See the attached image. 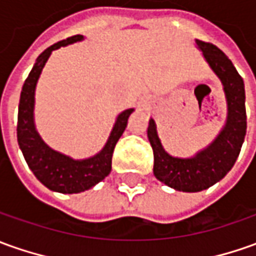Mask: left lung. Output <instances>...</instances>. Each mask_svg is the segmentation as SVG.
<instances>
[{
    "label": "left lung",
    "instance_id": "left-lung-1",
    "mask_svg": "<svg viewBox=\"0 0 256 256\" xmlns=\"http://www.w3.org/2000/svg\"><path fill=\"white\" fill-rule=\"evenodd\" d=\"M210 68L220 78L227 99V123L204 150L192 158H178L164 150L156 122L150 119L147 136L154 152V175L158 180L182 192H200L220 179L236 164L246 133L244 81L231 60L212 43L196 40Z\"/></svg>",
    "mask_w": 256,
    "mask_h": 256
}]
</instances>
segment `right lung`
Instances as JSON below:
<instances>
[{"mask_svg": "<svg viewBox=\"0 0 256 256\" xmlns=\"http://www.w3.org/2000/svg\"><path fill=\"white\" fill-rule=\"evenodd\" d=\"M84 39V36L77 34L71 36L66 40L54 43L42 53L33 66L32 71L26 78L22 86L18 110V134L19 148L25 157L29 168L34 176L50 190L60 194H80L95 186L102 179H105L112 170V156L114 146L123 134L128 126V116L134 109L123 110L114 122V126L110 132L108 142L104 148L94 157L85 160H74L66 154L50 148L34 128V90L38 80L40 77L42 70L48 60L53 50L76 43Z\"/></svg>", "mask_w": 256, "mask_h": 256, "instance_id": "right-lung-1", "label": "right lung"}]
</instances>
